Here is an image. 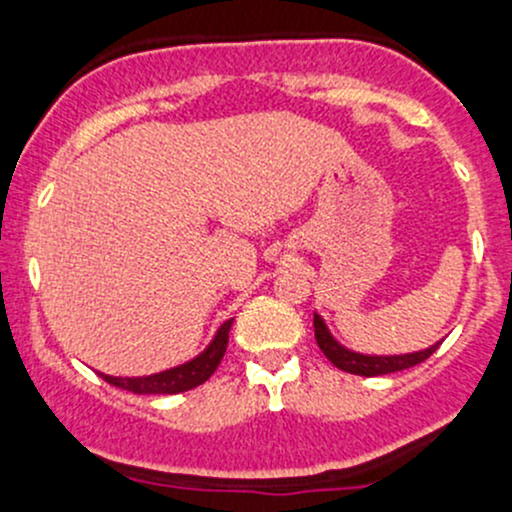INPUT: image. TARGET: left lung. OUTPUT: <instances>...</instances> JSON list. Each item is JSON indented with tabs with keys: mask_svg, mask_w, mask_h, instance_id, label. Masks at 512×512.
Instances as JSON below:
<instances>
[{
	"mask_svg": "<svg viewBox=\"0 0 512 512\" xmlns=\"http://www.w3.org/2000/svg\"><path fill=\"white\" fill-rule=\"evenodd\" d=\"M314 339H317L319 349H322L324 356H327L337 369L349 371V374H359V376H381V374H394V371L411 369V366L426 361L428 356L438 349V344H433V347L423 349V352L396 354V356H369V354L349 352L347 347H342V344L329 334L327 324H324V319L319 317V314H314Z\"/></svg>",
	"mask_w": 512,
	"mask_h": 512,
	"instance_id": "obj_1",
	"label": "left lung"
}]
</instances>
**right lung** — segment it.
<instances>
[{
  "instance_id": "1",
  "label": "right lung",
  "mask_w": 512,
  "mask_h": 512,
  "mask_svg": "<svg viewBox=\"0 0 512 512\" xmlns=\"http://www.w3.org/2000/svg\"><path fill=\"white\" fill-rule=\"evenodd\" d=\"M230 327H232V319H227L203 354L185 361V364L173 366V369L158 371V374H151V376H108V374H98V376H101L103 381H108L111 386L133 391V394H180V391L195 389V386H200L203 381H208L210 376H213V371L218 369L220 361H223Z\"/></svg>"
}]
</instances>
